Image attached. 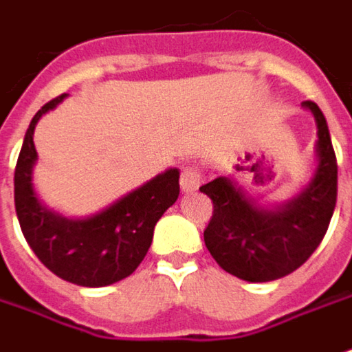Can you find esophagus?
Masks as SVG:
<instances>
[{"instance_id":"obj_1","label":"esophagus","mask_w":352,"mask_h":352,"mask_svg":"<svg viewBox=\"0 0 352 352\" xmlns=\"http://www.w3.org/2000/svg\"><path fill=\"white\" fill-rule=\"evenodd\" d=\"M204 182V174L201 170L190 164V166H184L182 174H180V186H182L184 192H194Z\"/></svg>"}]
</instances>
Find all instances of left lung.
<instances>
[{
  "mask_svg": "<svg viewBox=\"0 0 352 352\" xmlns=\"http://www.w3.org/2000/svg\"><path fill=\"white\" fill-rule=\"evenodd\" d=\"M318 123L319 164L309 186L276 211L256 210L227 178L204 184L213 201L204 241L225 272L247 282L288 276L314 254L327 233L337 204V158L323 111L304 102Z\"/></svg>",
  "mask_w": 352,
  "mask_h": 352,
  "instance_id": "left-lung-1",
  "label": "left lung"
}]
</instances>
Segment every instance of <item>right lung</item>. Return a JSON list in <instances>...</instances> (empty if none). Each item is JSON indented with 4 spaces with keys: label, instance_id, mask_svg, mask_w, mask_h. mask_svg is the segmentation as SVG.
I'll return each mask as SVG.
<instances>
[{
    "label": "right lung",
    "instance_id": "right-lung-1",
    "mask_svg": "<svg viewBox=\"0 0 352 352\" xmlns=\"http://www.w3.org/2000/svg\"><path fill=\"white\" fill-rule=\"evenodd\" d=\"M64 96L45 103L25 133L15 166V211L29 247L50 272L78 286L100 288L131 276L142 263L156 221L178 199L180 172L166 170L96 217L70 221L54 215L41 206L31 184L36 158L33 131Z\"/></svg>",
    "mask_w": 352,
    "mask_h": 352
}]
</instances>
